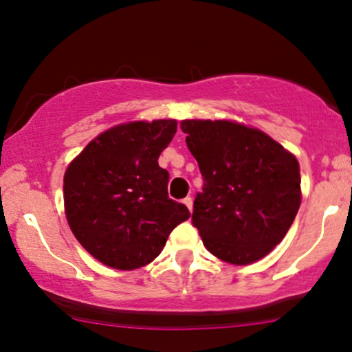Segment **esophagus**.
Returning a JSON list of instances; mask_svg holds the SVG:
<instances>
[{"label":"esophagus","mask_w":352,"mask_h":352,"mask_svg":"<svg viewBox=\"0 0 352 352\" xmlns=\"http://www.w3.org/2000/svg\"><path fill=\"white\" fill-rule=\"evenodd\" d=\"M184 205L190 210V212H192V208H193V200L190 199V197H187V199H184Z\"/></svg>","instance_id":"1"}]
</instances>
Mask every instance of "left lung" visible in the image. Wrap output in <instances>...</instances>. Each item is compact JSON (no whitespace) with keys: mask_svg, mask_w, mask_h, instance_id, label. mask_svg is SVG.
I'll return each mask as SVG.
<instances>
[{"mask_svg":"<svg viewBox=\"0 0 352 352\" xmlns=\"http://www.w3.org/2000/svg\"><path fill=\"white\" fill-rule=\"evenodd\" d=\"M180 127L205 182L192 213L205 248L230 265L265 258L300 210L296 157L260 129L235 120L185 119Z\"/></svg>","mask_w":352,"mask_h":352,"instance_id":"obj_1","label":"left lung"}]
</instances>
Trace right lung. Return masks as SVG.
Wrapping results in <instances>:
<instances>
[{"label": "right lung", "mask_w": 352, "mask_h": 352, "mask_svg": "<svg viewBox=\"0 0 352 352\" xmlns=\"http://www.w3.org/2000/svg\"><path fill=\"white\" fill-rule=\"evenodd\" d=\"M175 132V119L114 125L67 165L66 220L84 250L109 268L148 265L172 230L188 220V208L168 199V172L159 167Z\"/></svg>", "instance_id": "right-lung-1"}]
</instances>
